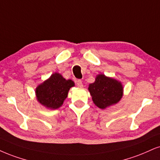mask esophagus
<instances>
[{"label": "esophagus", "instance_id": "34e87169", "mask_svg": "<svg viewBox=\"0 0 160 160\" xmlns=\"http://www.w3.org/2000/svg\"><path fill=\"white\" fill-rule=\"evenodd\" d=\"M76 84H77V86H78V88H83V84H82V80H77Z\"/></svg>", "mask_w": 160, "mask_h": 160}]
</instances>
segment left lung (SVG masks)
Instances as JSON below:
<instances>
[{"mask_svg": "<svg viewBox=\"0 0 160 160\" xmlns=\"http://www.w3.org/2000/svg\"><path fill=\"white\" fill-rule=\"evenodd\" d=\"M88 90L93 103L101 109L118 103L123 95L121 82L104 74L98 75L95 82L90 84Z\"/></svg>", "mask_w": 160, "mask_h": 160, "instance_id": "1", "label": "left lung"}]
</instances>
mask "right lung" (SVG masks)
Listing matches in <instances>:
<instances>
[{
  "label": "right lung",
  "mask_w": 160,
  "mask_h": 160,
  "mask_svg": "<svg viewBox=\"0 0 160 160\" xmlns=\"http://www.w3.org/2000/svg\"><path fill=\"white\" fill-rule=\"evenodd\" d=\"M74 85L72 80H66L60 73L55 72L36 88L37 99L47 108L57 109L62 105L69 90Z\"/></svg>",
  "instance_id": "add662e5"
}]
</instances>
